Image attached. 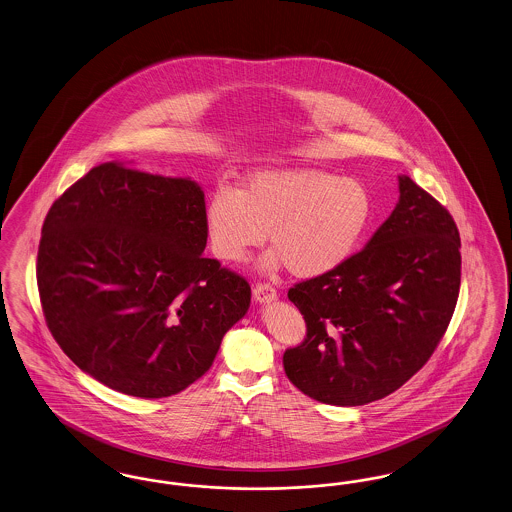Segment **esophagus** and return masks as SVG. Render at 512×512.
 <instances>
[{
	"label": "esophagus",
	"instance_id": "34e87169",
	"mask_svg": "<svg viewBox=\"0 0 512 512\" xmlns=\"http://www.w3.org/2000/svg\"><path fill=\"white\" fill-rule=\"evenodd\" d=\"M276 295H278L276 287L272 286V284H268V282H259V284H255V287H253V297H255L257 303L274 301Z\"/></svg>",
	"mask_w": 512,
	"mask_h": 512
}]
</instances>
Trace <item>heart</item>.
Wrapping results in <instances>:
<instances>
[{
	"mask_svg": "<svg viewBox=\"0 0 512 512\" xmlns=\"http://www.w3.org/2000/svg\"><path fill=\"white\" fill-rule=\"evenodd\" d=\"M373 205L368 188L314 169L261 171L242 190L219 186L209 196L205 223L213 251L242 263L270 232L272 266L287 265L297 278L339 268L368 230Z\"/></svg>",
	"mask_w": 512,
	"mask_h": 512,
	"instance_id": "b5f03b06",
	"label": "heart"
}]
</instances>
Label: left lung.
Segmentation results:
<instances>
[{"mask_svg":"<svg viewBox=\"0 0 512 512\" xmlns=\"http://www.w3.org/2000/svg\"><path fill=\"white\" fill-rule=\"evenodd\" d=\"M461 238L450 211L400 177V200L368 246L324 276L289 287L305 318L284 352L287 379L331 406H364L429 362L461 286Z\"/></svg>","mask_w":512,"mask_h":512,"instance_id":"obj_1","label":"left lung"}]
</instances>
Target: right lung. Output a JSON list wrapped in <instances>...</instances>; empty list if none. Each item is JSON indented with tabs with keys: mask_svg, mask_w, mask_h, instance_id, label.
Listing matches in <instances>:
<instances>
[{
	"mask_svg": "<svg viewBox=\"0 0 512 512\" xmlns=\"http://www.w3.org/2000/svg\"><path fill=\"white\" fill-rule=\"evenodd\" d=\"M204 192L188 179L93 167L41 226L36 278L64 354L110 389L179 394L249 308L244 276L207 259Z\"/></svg>",
	"mask_w": 512,
	"mask_h": 512,
	"instance_id": "1",
	"label": "right lung"
}]
</instances>
